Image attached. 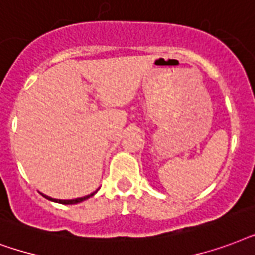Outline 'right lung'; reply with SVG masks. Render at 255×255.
I'll return each instance as SVG.
<instances>
[{"mask_svg": "<svg viewBox=\"0 0 255 255\" xmlns=\"http://www.w3.org/2000/svg\"><path fill=\"white\" fill-rule=\"evenodd\" d=\"M94 193H96V191H94ZM94 193H92V194H90V195H86V197H82V198H76V199H53V198H49L47 195H43V194L42 195H43V197H45V198L50 199V201H54V202L65 203V205H72V203H78V202H81V201H85V199L90 198V197H92V195L94 194Z\"/></svg>", "mask_w": 255, "mask_h": 255, "instance_id": "1", "label": "right lung"}]
</instances>
